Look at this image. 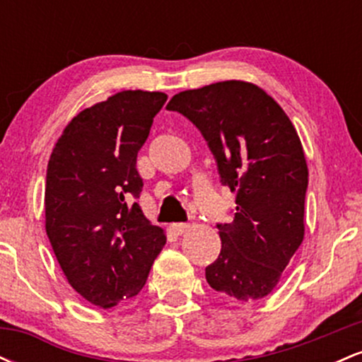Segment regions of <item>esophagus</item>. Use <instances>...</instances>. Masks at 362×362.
I'll return each instance as SVG.
<instances>
[{"label": "esophagus", "instance_id": "34e87169", "mask_svg": "<svg viewBox=\"0 0 362 362\" xmlns=\"http://www.w3.org/2000/svg\"><path fill=\"white\" fill-rule=\"evenodd\" d=\"M172 228L177 235H184L190 230V224L189 223H173Z\"/></svg>", "mask_w": 362, "mask_h": 362}]
</instances>
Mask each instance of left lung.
Masks as SVG:
<instances>
[{
  "mask_svg": "<svg viewBox=\"0 0 362 362\" xmlns=\"http://www.w3.org/2000/svg\"><path fill=\"white\" fill-rule=\"evenodd\" d=\"M167 109L202 132L221 184L236 192L233 223L218 224L221 253L206 267L207 282L240 301L265 298L305 238L308 167L296 129L271 95L240 80L180 91Z\"/></svg>",
  "mask_w": 362,
  "mask_h": 362,
  "instance_id": "8db88e82",
  "label": "left lung"
}]
</instances>
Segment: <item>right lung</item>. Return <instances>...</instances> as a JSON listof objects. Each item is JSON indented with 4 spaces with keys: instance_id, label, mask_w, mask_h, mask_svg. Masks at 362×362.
<instances>
[{
    "instance_id": "obj_1",
    "label": "right lung",
    "mask_w": 362,
    "mask_h": 362,
    "mask_svg": "<svg viewBox=\"0 0 362 362\" xmlns=\"http://www.w3.org/2000/svg\"><path fill=\"white\" fill-rule=\"evenodd\" d=\"M161 91L126 90L81 110L64 127L45 177V231L71 288L112 308L146 284L167 236L143 214L136 170Z\"/></svg>"
}]
</instances>
